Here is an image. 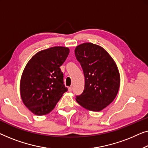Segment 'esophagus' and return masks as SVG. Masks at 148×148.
<instances>
[{
    "label": "esophagus",
    "instance_id": "esophagus-1",
    "mask_svg": "<svg viewBox=\"0 0 148 148\" xmlns=\"http://www.w3.org/2000/svg\"><path fill=\"white\" fill-rule=\"evenodd\" d=\"M72 90H73V87L72 86H70L68 88V91H69V92H72Z\"/></svg>",
    "mask_w": 148,
    "mask_h": 148
}]
</instances>
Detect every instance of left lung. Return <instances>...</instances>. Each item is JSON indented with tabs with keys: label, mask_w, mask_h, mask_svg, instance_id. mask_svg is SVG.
<instances>
[{
	"label": "left lung",
	"mask_w": 148,
	"mask_h": 148,
	"mask_svg": "<svg viewBox=\"0 0 148 148\" xmlns=\"http://www.w3.org/2000/svg\"><path fill=\"white\" fill-rule=\"evenodd\" d=\"M85 78L82 94L76 101L84 109L101 111L111 104L117 95L120 75L114 60L103 47L84 43L74 50Z\"/></svg>",
	"instance_id": "8db88e82"
}]
</instances>
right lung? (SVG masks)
Masks as SVG:
<instances>
[{"label":"right lung","mask_w":148,"mask_h":148,"mask_svg":"<svg viewBox=\"0 0 148 148\" xmlns=\"http://www.w3.org/2000/svg\"><path fill=\"white\" fill-rule=\"evenodd\" d=\"M69 53L68 47H50L35 53L25 67L20 94L24 105L35 115L50 113L68 90L60 67Z\"/></svg>","instance_id":"1"}]
</instances>
